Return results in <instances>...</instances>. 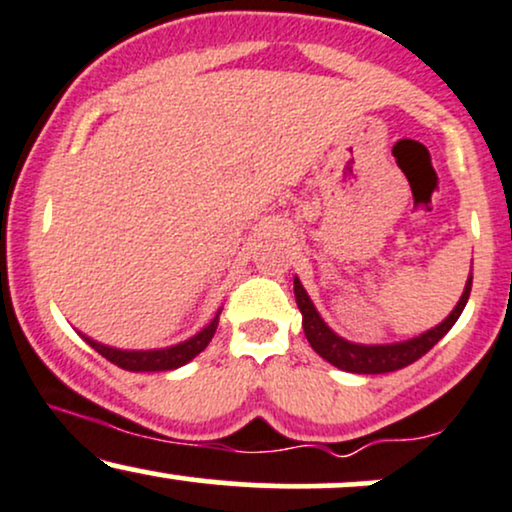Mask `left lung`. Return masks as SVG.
Listing matches in <instances>:
<instances>
[{
    "label": "left lung",
    "instance_id": "1",
    "mask_svg": "<svg viewBox=\"0 0 512 512\" xmlns=\"http://www.w3.org/2000/svg\"><path fill=\"white\" fill-rule=\"evenodd\" d=\"M469 291H472V274H469L467 284H464L460 303L455 305V310L445 317L440 325L433 327L421 334V337L409 339V342L399 344H354L346 342L344 337L334 334L330 327L325 325L320 313L315 310L313 301L305 293L303 284L298 281V276L293 279V293H296V303L301 308L303 315V332L308 337V342L313 349L320 354L325 361H330L332 366L349 370V373H363V375H375V373H392V370H399L409 363L419 361L421 356L428 354V351L436 346L445 334L450 332V327L455 325L457 317L462 315L464 305L469 301Z\"/></svg>",
    "mask_w": 512,
    "mask_h": 512
}]
</instances>
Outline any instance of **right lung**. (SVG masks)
<instances>
[{"label": "right lung", "mask_w": 512, "mask_h": 512, "mask_svg": "<svg viewBox=\"0 0 512 512\" xmlns=\"http://www.w3.org/2000/svg\"><path fill=\"white\" fill-rule=\"evenodd\" d=\"M221 313V310H219ZM219 313L214 320L204 327L202 332H197L195 337H190L187 342L168 346V349H154V351H125V349H113V346H105L101 342H93L91 337L81 334L86 339V344H91L103 358H108L115 366L134 370V373H151V370H173L185 366L187 361H192L197 354H202L207 349V344L214 337L216 327H219Z\"/></svg>", "instance_id": "obj_1"}]
</instances>
